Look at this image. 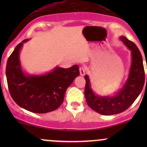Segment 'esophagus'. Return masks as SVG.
I'll list each match as a JSON object with an SVG mask.
<instances>
[{
    "label": "esophagus",
    "instance_id": "34e87169",
    "mask_svg": "<svg viewBox=\"0 0 147 147\" xmlns=\"http://www.w3.org/2000/svg\"><path fill=\"white\" fill-rule=\"evenodd\" d=\"M79 72H80V75L82 76H84L86 74V69L84 68V67H81L80 68H79Z\"/></svg>",
    "mask_w": 147,
    "mask_h": 147
}]
</instances>
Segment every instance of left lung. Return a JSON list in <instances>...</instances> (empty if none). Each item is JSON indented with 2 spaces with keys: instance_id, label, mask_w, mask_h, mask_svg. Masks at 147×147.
Returning a JSON list of instances; mask_svg holds the SVG:
<instances>
[{
  "instance_id": "1",
  "label": "left lung",
  "mask_w": 147,
  "mask_h": 147,
  "mask_svg": "<svg viewBox=\"0 0 147 147\" xmlns=\"http://www.w3.org/2000/svg\"><path fill=\"white\" fill-rule=\"evenodd\" d=\"M119 39L131 52V64L129 76L122 88L113 96L97 95L91 88L88 76L84 77L86 79L84 93L88 105L95 112L104 115L120 113L129 109L144 87V70L139 49L133 42L129 41L125 36H120Z\"/></svg>"
}]
</instances>
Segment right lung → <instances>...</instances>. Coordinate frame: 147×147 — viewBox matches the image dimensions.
<instances>
[{
    "label": "right lung",
    "instance_id": "right-lung-1",
    "mask_svg": "<svg viewBox=\"0 0 147 147\" xmlns=\"http://www.w3.org/2000/svg\"><path fill=\"white\" fill-rule=\"evenodd\" d=\"M23 40L11 54L6 65L8 88L12 99L20 107L35 113H46L58 109L63 102L65 91L79 75V66L69 68L55 67L43 75H29L23 72L20 50Z\"/></svg>",
    "mask_w": 147,
    "mask_h": 147
}]
</instances>
